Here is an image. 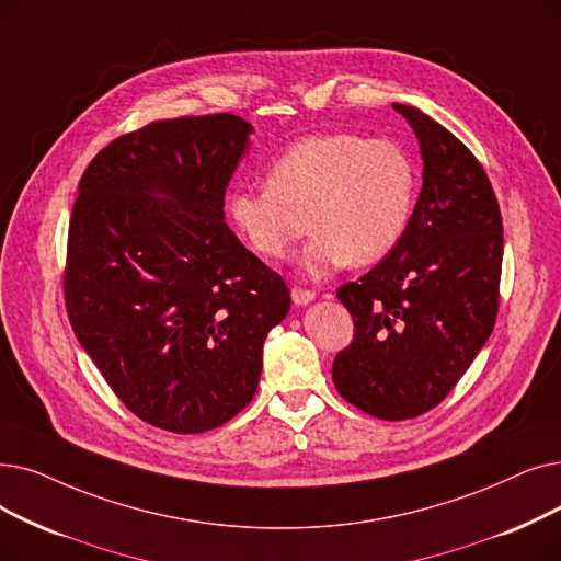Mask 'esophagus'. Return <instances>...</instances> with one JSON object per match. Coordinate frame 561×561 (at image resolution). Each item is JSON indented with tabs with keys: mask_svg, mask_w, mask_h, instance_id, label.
I'll return each mask as SVG.
<instances>
[{
	"mask_svg": "<svg viewBox=\"0 0 561 561\" xmlns=\"http://www.w3.org/2000/svg\"><path fill=\"white\" fill-rule=\"evenodd\" d=\"M290 298H294V302H296L298 307H302V305H309V302L316 298V294H313V290L294 286V288H290Z\"/></svg>",
	"mask_w": 561,
	"mask_h": 561,
	"instance_id": "esophagus-1",
	"label": "esophagus"
}]
</instances>
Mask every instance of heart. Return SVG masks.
Returning a JSON list of instances; mask_svg holds the SVG:
<instances>
[{
	"label": "heart",
	"mask_w": 561,
	"mask_h": 561,
	"mask_svg": "<svg viewBox=\"0 0 561 561\" xmlns=\"http://www.w3.org/2000/svg\"><path fill=\"white\" fill-rule=\"evenodd\" d=\"M417 197V172L392 139L321 133L290 144L263 187H236L227 213L236 231L267 261L284 259L313 229L298 265L309 277L371 265L397 250Z\"/></svg>",
	"instance_id": "obj_1"
}]
</instances>
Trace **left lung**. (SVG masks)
Returning <instances> with one entry per match:
<instances>
[{
	"label": "left lung",
	"mask_w": 561,
	"mask_h": 561,
	"mask_svg": "<svg viewBox=\"0 0 561 561\" xmlns=\"http://www.w3.org/2000/svg\"><path fill=\"white\" fill-rule=\"evenodd\" d=\"M422 192L392 254L336 290L355 334L332 364L336 392L401 422L440 403L489 341L500 305L502 215L472 151L417 107Z\"/></svg>",
	"instance_id": "1"
}]
</instances>
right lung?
Masks as SVG:
<instances>
[{
	"label": "right lung",
	"mask_w": 561,
	"mask_h": 561,
	"mask_svg": "<svg viewBox=\"0 0 561 561\" xmlns=\"http://www.w3.org/2000/svg\"><path fill=\"white\" fill-rule=\"evenodd\" d=\"M252 130L233 114L153 121L89 162L72 206V332L124 405L172 433L222 426L254 399L263 341L290 309L225 222Z\"/></svg>",
	"instance_id": "right-lung-1"
}]
</instances>
